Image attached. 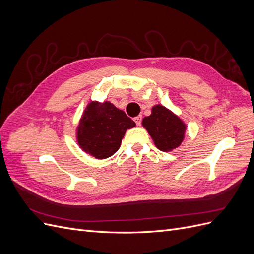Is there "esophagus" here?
Instances as JSON below:
<instances>
[{
  "label": "esophagus",
  "instance_id": "obj_1",
  "mask_svg": "<svg viewBox=\"0 0 254 254\" xmlns=\"http://www.w3.org/2000/svg\"><path fill=\"white\" fill-rule=\"evenodd\" d=\"M134 122H135V124L137 126H140L141 123H142V115H137V117H135L134 118Z\"/></svg>",
  "mask_w": 254,
  "mask_h": 254
}]
</instances>
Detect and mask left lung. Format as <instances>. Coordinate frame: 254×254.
Wrapping results in <instances>:
<instances>
[{"label": "left lung", "mask_w": 254, "mask_h": 254, "mask_svg": "<svg viewBox=\"0 0 254 254\" xmlns=\"http://www.w3.org/2000/svg\"><path fill=\"white\" fill-rule=\"evenodd\" d=\"M142 125L152 137L156 147L165 152L179 147L186 135L187 125L162 105L153 106L151 114L143 119Z\"/></svg>", "instance_id": "1"}]
</instances>
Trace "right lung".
<instances>
[{"label": "right lung", "mask_w": 254, "mask_h": 254, "mask_svg": "<svg viewBox=\"0 0 254 254\" xmlns=\"http://www.w3.org/2000/svg\"><path fill=\"white\" fill-rule=\"evenodd\" d=\"M135 123L110 102H91L84 109L77 127L79 147L96 159H106L120 148L126 130Z\"/></svg>", "instance_id": "right-lung-1"}]
</instances>
